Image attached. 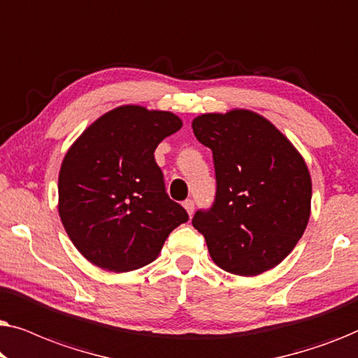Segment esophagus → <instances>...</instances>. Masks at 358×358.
<instances>
[{
  "instance_id": "esophagus-1",
  "label": "esophagus",
  "mask_w": 358,
  "mask_h": 358,
  "mask_svg": "<svg viewBox=\"0 0 358 358\" xmlns=\"http://www.w3.org/2000/svg\"><path fill=\"white\" fill-rule=\"evenodd\" d=\"M182 207L185 208V212H187V215L190 217V215L194 213V200H185V202L182 203Z\"/></svg>"
}]
</instances>
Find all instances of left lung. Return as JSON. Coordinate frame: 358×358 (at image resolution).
<instances>
[{
  "label": "left lung",
  "mask_w": 358,
  "mask_h": 358,
  "mask_svg": "<svg viewBox=\"0 0 358 358\" xmlns=\"http://www.w3.org/2000/svg\"><path fill=\"white\" fill-rule=\"evenodd\" d=\"M194 135L213 151L217 197L197 212L213 262L254 277L278 266L305 233L311 215V176L295 145L249 109L208 112L192 120Z\"/></svg>",
  "instance_id": "1"
}]
</instances>
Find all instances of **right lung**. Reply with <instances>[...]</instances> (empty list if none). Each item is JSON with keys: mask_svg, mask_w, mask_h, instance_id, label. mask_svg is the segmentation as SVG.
Listing matches in <instances>:
<instances>
[{"mask_svg": "<svg viewBox=\"0 0 358 358\" xmlns=\"http://www.w3.org/2000/svg\"><path fill=\"white\" fill-rule=\"evenodd\" d=\"M182 120L169 110L119 106L68 148L58 174V213L81 256L110 272L153 262L187 212L168 197L155 150Z\"/></svg>", "mask_w": 358, "mask_h": 358, "instance_id": "1", "label": "right lung"}]
</instances>
